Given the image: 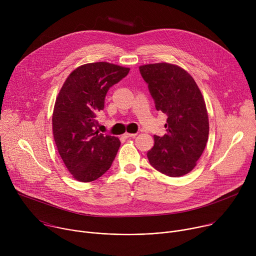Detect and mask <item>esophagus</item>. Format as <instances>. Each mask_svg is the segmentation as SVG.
Masks as SVG:
<instances>
[{
  "mask_svg": "<svg viewBox=\"0 0 256 256\" xmlns=\"http://www.w3.org/2000/svg\"><path fill=\"white\" fill-rule=\"evenodd\" d=\"M136 136V134H130V132H126L124 134V138H134Z\"/></svg>",
  "mask_w": 256,
  "mask_h": 256,
  "instance_id": "obj_1",
  "label": "esophagus"
}]
</instances>
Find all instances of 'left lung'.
<instances>
[{
    "instance_id": "1",
    "label": "left lung",
    "mask_w": 256,
    "mask_h": 256,
    "mask_svg": "<svg viewBox=\"0 0 256 256\" xmlns=\"http://www.w3.org/2000/svg\"><path fill=\"white\" fill-rule=\"evenodd\" d=\"M158 112L167 116L166 134L154 136L147 153L159 172L179 177L190 172L208 138V118L202 92L194 78L178 66L160 62L140 66Z\"/></svg>"
}]
</instances>
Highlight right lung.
Here are the masks:
<instances>
[{"instance_id": "right-lung-1", "label": "right lung", "mask_w": 256, "mask_h": 256, "mask_svg": "<svg viewBox=\"0 0 256 256\" xmlns=\"http://www.w3.org/2000/svg\"><path fill=\"white\" fill-rule=\"evenodd\" d=\"M128 68L92 62L72 70L56 98L52 132L58 151L75 179L94 181L110 168L120 142L98 134L96 116L103 110L109 88L122 80Z\"/></svg>"}]
</instances>
